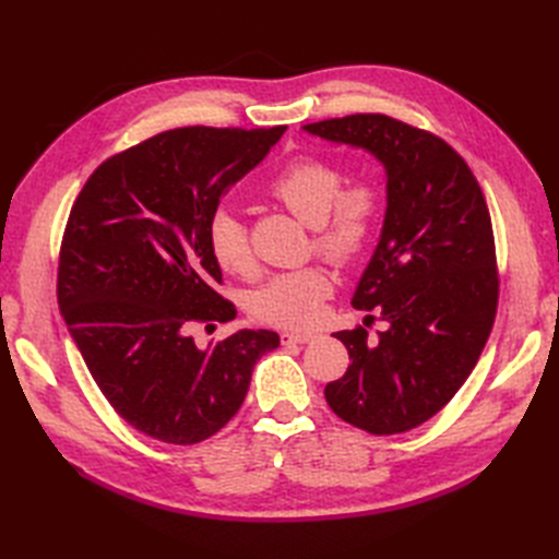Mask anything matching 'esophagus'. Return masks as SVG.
<instances>
[{"mask_svg": "<svg viewBox=\"0 0 559 559\" xmlns=\"http://www.w3.org/2000/svg\"><path fill=\"white\" fill-rule=\"evenodd\" d=\"M280 337H282L284 345H296V343H310V341H314L317 333H310V331H284Z\"/></svg>", "mask_w": 559, "mask_h": 559, "instance_id": "esophagus-1", "label": "esophagus"}]
</instances>
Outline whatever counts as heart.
Returning a JSON list of instances; mask_svg holds the SVG:
<instances>
[{
	"instance_id": "b5f03b06",
	"label": "heart",
	"mask_w": 559,
	"mask_h": 559,
	"mask_svg": "<svg viewBox=\"0 0 559 559\" xmlns=\"http://www.w3.org/2000/svg\"><path fill=\"white\" fill-rule=\"evenodd\" d=\"M265 195L289 210L298 222L314 228V249L331 263L349 267L376 238L384 212V191L378 179L345 181L343 167L331 158L296 156L267 179ZM210 251L230 275L257 273V257L245 224L228 210H218L207 228ZM333 292V275L324 265L289 270L263 284L251 298V314L261 324L308 329L321 317Z\"/></svg>"
}]
</instances>
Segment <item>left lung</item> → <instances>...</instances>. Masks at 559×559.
I'll return each mask as SVG.
<instances>
[{"mask_svg": "<svg viewBox=\"0 0 559 559\" xmlns=\"http://www.w3.org/2000/svg\"><path fill=\"white\" fill-rule=\"evenodd\" d=\"M306 130L364 146L386 167L382 238L352 306L378 308L389 329L378 337L364 326L335 333L352 366L326 384V401L347 425L373 436L411 431L460 392L492 333V216L468 163L429 130L384 114L329 118Z\"/></svg>", "mask_w": 559, "mask_h": 559, "instance_id": "1", "label": "left lung"}]
</instances>
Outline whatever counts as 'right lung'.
I'll list each match as a JSON object with an SVG mask.
<instances>
[{"label":"right lung","mask_w":559,"mask_h":559,"mask_svg":"<svg viewBox=\"0 0 559 559\" xmlns=\"http://www.w3.org/2000/svg\"><path fill=\"white\" fill-rule=\"evenodd\" d=\"M286 126H189L118 151L83 183L62 233L58 306L99 392L130 427L173 445L222 431L275 331L200 349L195 326L235 319L216 292L210 218Z\"/></svg>","instance_id":"add662e5"}]
</instances>
